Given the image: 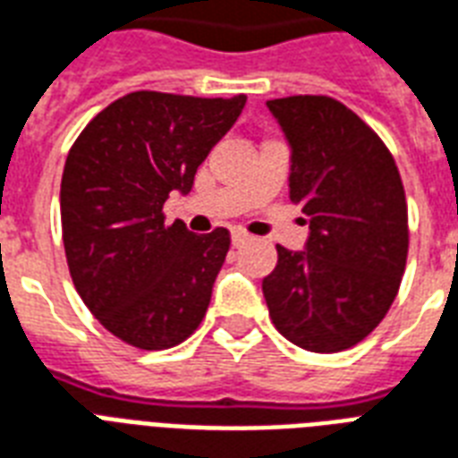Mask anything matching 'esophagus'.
<instances>
[{"instance_id": "esophagus-1", "label": "esophagus", "mask_w": 458, "mask_h": 458, "mask_svg": "<svg viewBox=\"0 0 458 458\" xmlns=\"http://www.w3.org/2000/svg\"><path fill=\"white\" fill-rule=\"evenodd\" d=\"M252 240V237L247 235L244 230H233V247H242V244H247Z\"/></svg>"}]
</instances>
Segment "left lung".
I'll list each match as a JSON object with an SVG mask.
<instances>
[{
	"instance_id": "obj_1",
	"label": "left lung",
	"mask_w": 458,
	"mask_h": 458,
	"mask_svg": "<svg viewBox=\"0 0 458 458\" xmlns=\"http://www.w3.org/2000/svg\"><path fill=\"white\" fill-rule=\"evenodd\" d=\"M291 146V201L310 218L302 252L276 244L261 281L276 329L312 353L360 344L389 312L408 257V208L389 148L327 96L267 100Z\"/></svg>"
}]
</instances>
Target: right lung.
I'll use <instances>...</instances> for the list:
<instances>
[{"instance_id":"1","label":"right lung","mask_w":458,"mask_h":458,"mask_svg":"<svg viewBox=\"0 0 458 458\" xmlns=\"http://www.w3.org/2000/svg\"><path fill=\"white\" fill-rule=\"evenodd\" d=\"M244 103L136 90L98 113L66 156L59 211L69 274L93 317L124 344L173 348L204 319L230 233L167 225L163 204L170 191L190 194Z\"/></svg>"}]
</instances>
